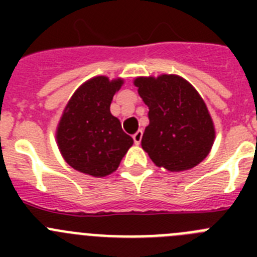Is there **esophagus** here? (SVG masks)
Listing matches in <instances>:
<instances>
[{"label": "esophagus", "instance_id": "esophagus-1", "mask_svg": "<svg viewBox=\"0 0 257 257\" xmlns=\"http://www.w3.org/2000/svg\"><path fill=\"white\" fill-rule=\"evenodd\" d=\"M133 138H134V142H135V144H136V145H139L140 142H142L143 131L139 130V131H138V133H135V134H134V135H133Z\"/></svg>", "mask_w": 257, "mask_h": 257}]
</instances>
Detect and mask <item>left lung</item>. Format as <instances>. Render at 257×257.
Wrapping results in <instances>:
<instances>
[{
    "label": "left lung",
    "instance_id": "left-lung-1",
    "mask_svg": "<svg viewBox=\"0 0 257 257\" xmlns=\"http://www.w3.org/2000/svg\"><path fill=\"white\" fill-rule=\"evenodd\" d=\"M134 85L149 108L142 147L154 165L171 172L199 165L212 148L215 126L198 91L176 74L136 77Z\"/></svg>",
    "mask_w": 257,
    "mask_h": 257
}]
</instances>
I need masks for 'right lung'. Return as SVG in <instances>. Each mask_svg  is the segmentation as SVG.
<instances>
[{
	"label": "right lung",
	"mask_w": 257,
	"mask_h": 257,
	"mask_svg": "<svg viewBox=\"0 0 257 257\" xmlns=\"http://www.w3.org/2000/svg\"><path fill=\"white\" fill-rule=\"evenodd\" d=\"M123 79L96 76L79 86L61 114L56 143L65 162L82 174L104 178L118 169L134 144L110 103Z\"/></svg>",
	"instance_id": "add662e5"
}]
</instances>
